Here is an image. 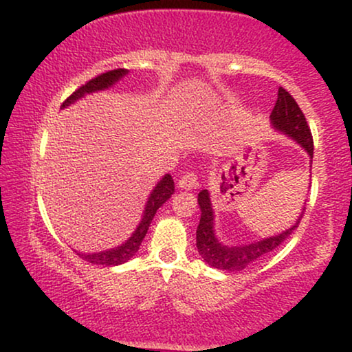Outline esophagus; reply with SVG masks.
<instances>
[{
    "mask_svg": "<svg viewBox=\"0 0 352 352\" xmlns=\"http://www.w3.org/2000/svg\"><path fill=\"white\" fill-rule=\"evenodd\" d=\"M196 185H198V177L191 172H186L185 175H182L179 180V188L186 190V191L196 188Z\"/></svg>",
    "mask_w": 352,
    "mask_h": 352,
    "instance_id": "1",
    "label": "esophagus"
}]
</instances>
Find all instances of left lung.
Masks as SVG:
<instances>
[{
    "label": "left lung",
    "instance_id": "8db88e82",
    "mask_svg": "<svg viewBox=\"0 0 352 352\" xmlns=\"http://www.w3.org/2000/svg\"><path fill=\"white\" fill-rule=\"evenodd\" d=\"M270 124L275 132L287 135V137L292 138L294 143H298L307 153V156L311 157L312 167L314 142L306 117H304L302 111L299 109L294 98L282 87L278 88L277 102H275L274 109L270 112ZM198 204L201 209V219L198 230H196V246H198L199 256L203 257V261L208 265L227 272H240L246 269L248 265L254 264L261 257H264L270 251H274L275 248H278L292 235L293 230H296L302 219L304 210H306V208H302L296 222L282 233L262 238L259 241L233 246L223 245L217 238V235H215V214L212 209V201H210V193L208 190L199 191Z\"/></svg>",
    "mask_w": 352,
    "mask_h": 352
}]
</instances>
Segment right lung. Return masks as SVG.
I'll list each match as a JSON object with an SVG mask.
<instances>
[{"mask_svg": "<svg viewBox=\"0 0 352 352\" xmlns=\"http://www.w3.org/2000/svg\"><path fill=\"white\" fill-rule=\"evenodd\" d=\"M127 74H129L127 69H116V70H109V72L106 74L98 75L96 78H93V80L85 83V85L78 88L77 91H74L72 95L63 102L60 109L74 104L75 101L82 100L83 96L91 95V93H96V91H104L107 88L114 87L116 83L122 80ZM173 190H175V186H173L172 175L170 173H166V175L157 182L151 193H149L148 201L143 209L142 220H140V223L137 225V228H135V232L127 238V240L122 243V245L116 248H109V250H104V251H98V252H78V251L75 252H77L82 259H85L87 262H91V264H96V265L112 267V265L125 264V262L132 259V257L138 252L140 246H142L143 238L146 236L149 225L153 222L154 214H156V210L161 208L168 198H170L173 195Z\"/></svg>", "mask_w": 352, "mask_h": 352, "instance_id": "add662e5", "label": "right lung"}]
</instances>
